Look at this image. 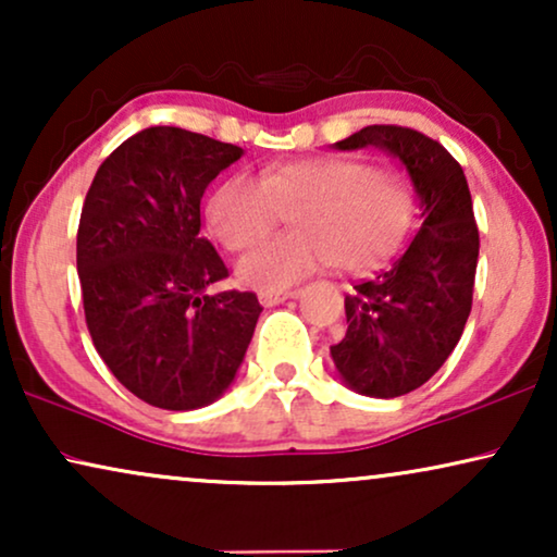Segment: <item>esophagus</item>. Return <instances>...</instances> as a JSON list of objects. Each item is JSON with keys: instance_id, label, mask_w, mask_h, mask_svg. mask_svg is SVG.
I'll return each mask as SVG.
<instances>
[{"instance_id": "esophagus-1", "label": "esophagus", "mask_w": 557, "mask_h": 557, "mask_svg": "<svg viewBox=\"0 0 557 557\" xmlns=\"http://www.w3.org/2000/svg\"><path fill=\"white\" fill-rule=\"evenodd\" d=\"M296 292H292V288H261L258 292V299H261L263 307H276V304L286 301L288 296H294Z\"/></svg>"}]
</instances>
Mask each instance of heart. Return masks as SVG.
<instances>
[{
  "instance_id": "b5f03b06",
  "label": "heart",
  "mask_w": 557,
  "mask_h": 557,
  "mask_svg": "<svg viewBox=\"0 0 557 557\" xmlns=\"http://www.w3.org/2000/svg\"><path fill=\"white\" fill-rule=\"evenodd\" d=\"M292 215L296 231L240 261L243 281L284 288L337 261L342 271L380 269L398 253L418 218V189L406 174L352 157L294 159L261 180H225L210 197L212 233L243 253Z\"/></svg>"
}]
</instances>
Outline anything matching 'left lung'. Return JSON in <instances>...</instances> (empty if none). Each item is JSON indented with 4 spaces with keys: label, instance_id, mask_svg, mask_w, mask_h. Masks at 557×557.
Here are the masks:
<instances>
[{
    "label": "left lung",
    "instance_id": "obj_1",
    "mask_svg": "<svg viewBox=\"0 0 557 557\" xmlns=\"http://www.w3.org/2000/svg\"><path fill=\"white\" fill-rule=\"evenodd\" d=\"M337 147L387 149L408 166L421 195V231L391 269L345 296L347 334L332 345V360L349 387L398 398L429 383L469 319L479 258L469 185L461 164L416 128L364 126Z\"/></svg>",
    "mask_w": 557,
    "mask_h": 557
}]
</instances>
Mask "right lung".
<instances>
[{"instance_id":"1","label":"right lung","mask_w":557,"mask_h":557,"mask_svg":"<svg viewBox=\"0 0 557 557\" xmlns=\"http://www.w3.org/2000/svg\"><path fill=\"white\" fill-rule=\"evenodd\" d=\"M240 154L187 128L149 126L103 159L83 202L75 258L90 339L154 408L220 398L263 311L253 292L208 294L231 273L200 235V200Z\"/></svg>"}]
</instances>
